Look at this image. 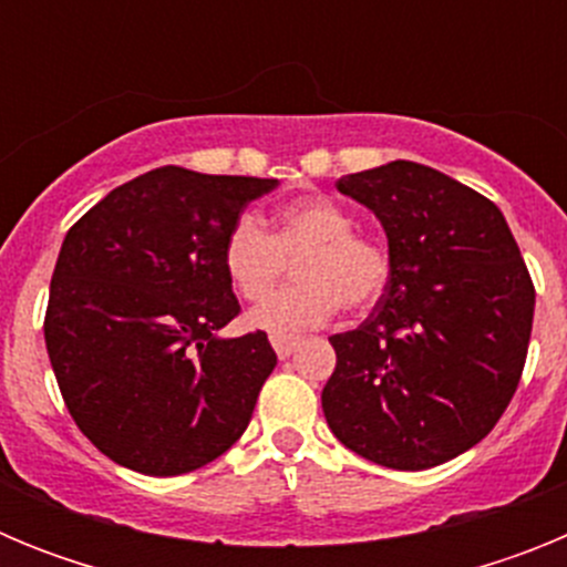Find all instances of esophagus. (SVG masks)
<instances>
[{
	"mask_svg": "<svg viewBox=\"0 0 567 567\" xmlns=\"http://www.w3.org/2000/svg\"><path fill=\"white\" fill-rule=\"evenodd\" d=\"M269 340H272V349L278 352L280 360L289 358L300 346V338H295V334H269Z\"/></svg>",
	"mask_w": 567,
	"mask_h": 567,
	"instance_id": "esophagus-1",
	"label": "esophagus"
}]
</instances>
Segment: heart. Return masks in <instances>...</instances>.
<instances>
[{
  "mask_svg": "<svg viewBox=\"0 0 567 567\" xmlns=\"http://www.w3.org/2000/svg\"><path fill=\"white\" fill-rule=\"evenodd\" d=\"M352 213L329 195H300L272 218V235L258 218L240 215L224 238L221 264L244 300L266 298L282 271V258L301 252L292 288L247 315L249 327L295 334L327 323L340 307L365 309L385 292L392 258L383 244L358 235Z\"/></svg>",
  "mask_w": 567,
  "mask_h": 567,
  "instance_id": "1",
  "label": "heart"
}]
</instances>
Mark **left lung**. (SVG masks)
Wrapping results in <instances>:
<instances>
[{
    "label": "left lung",
    "mask_w": 567,
    "mask_h": 567,
    "mask_svg": "<svg viewBox=\"0 0 567 567\" xmlns=\"http://www.w3.org/2000/svg\"><path fill=\"white\" fill-rule=\"evenodd\" d=\"M378 215L392 278L358 329L332 334L320 403L360 457L423 471L468 452L517 392L534 284L497 204L414 162L343 175Z\"/></svg>",
    "instance_id": "obj_1"
}]
</instances>
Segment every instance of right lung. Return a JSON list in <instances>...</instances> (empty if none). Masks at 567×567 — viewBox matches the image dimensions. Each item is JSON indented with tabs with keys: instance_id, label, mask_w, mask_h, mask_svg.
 Instances as JSON below:
<instances>
[{
	"instance_id": "right-lung-1",
	"label": "right lung",
	"mask_w": 567,
	"mask_h": 567,
	"mask_svg": "<svg viewBox=\"0 0 567 567\" xmlns=\"http://www.w3.org/2000/svg\"><path fill=\"white\" fill-rule=\"evenodd\" d=\"M275 187L169 164L115 187L64 235L44 343L68 412L113 463L175 477L247 432L278 358L267 332L218 334L240 312L221 249Z\"/></svg>"
}]
</instances>
